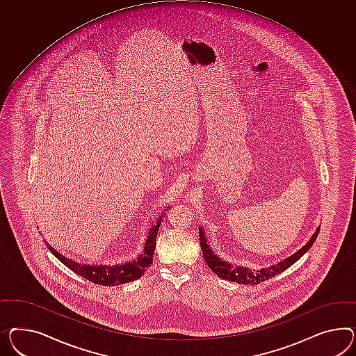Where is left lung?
Returning a JSON list of instances; mask_svg holds the SVG:
<instances>
[{"mask_svg": "<svg viewBox=\"0 0 356 356\" xmlns=\"http://www.w3.org/2000/svg\"><path fill=\"white\" fill-rule=\"evenodd\" d=\"M320 231V227H317L316 231L312 234V237L308 240L307 243L305 246H302L298 251H296L293 255H290L286 259L281 260L277 264H273L270 267L266 268L252 269L243 267V266H233L229 261L221 259L220 257H218L211 246L207 242V237L204 236V229L202 227H200V240H201V249H202L203 258L206 260L209 268L212 272H215L220 279L232 281V282H237V284H250V285H257L266 280L272 279L276 275H279L281 272H284L285 269L291 267L296 261H298L308 250L309 248L314 245V242L316 241L317 234Z\"/></svg>", "mask_w": 356, "mask_h": 356, "instance_id": "obj_1", "label": "left lung"}]
</instances>
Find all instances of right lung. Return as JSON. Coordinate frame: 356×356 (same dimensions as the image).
Returning <instances> with one entry per match:
<instances>
[{
  "label": "right lung",
  "instance_id": "add662e5",
  "mask_svg": "<svg viewBox=\"0 0 356 356\" xmlns=\"http://www.w3.org/2000/svg\"><path fill=\"white\" fill-rule=\"evenodd\" d=\"M170 207H165L163 211L158 213L156 221H154L153 225L147 229V236L145 238L143 251L132 260H127L120 264H88L80 263L75 260L70 259L67 257L58 252L54 248H51L47 242L49 251L60 260L67 268L74 270L79 276L89 280L90 282H95L104 286H116L127 284L131 281L138 280L144 275L145 269L147 268L153 263L154 250L156 243V234L159 231V227L162 224L165 211H168Z\"/></svg>",
  "mask_w": 356,
  "mask_h": 356
}]
</instances>
